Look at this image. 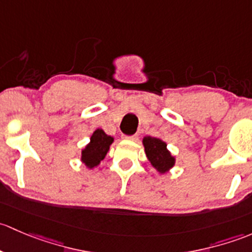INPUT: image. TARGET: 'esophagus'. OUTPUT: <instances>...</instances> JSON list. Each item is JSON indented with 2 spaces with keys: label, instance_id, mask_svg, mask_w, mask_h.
Returning a JSON list of instances; mask_svg holds the SVG:
<instances>
[{
  "label": "esophagus",
  "instance_id": "34e87169",
  "mask_svg": "<svg viewBox=\"0 0 252 252\" xmlns=\"http://www.w3.org/2000/svg\"><path fill=\"white\" fill-rule=\"evenodd\" d=\"M124 138L128 139V141H136V139L138 138V136H137V134H133V136H124Z\"/></svg>",
  "mask_w": 252,
  "mask_h": 252
}]
</instances>
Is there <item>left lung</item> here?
Segmentation results:
<instances>
[{
	"label": "left lung",
	"mask_w": 252,
	"mask_h": 252,
	"mask_svg": "<svg viewBox=\"0 0 252 252\" xmlns=\"http://www.w3.org/2000/svg\"><path fill=\"white\" fill-rule=\"evenodd\" d=\"M144 152L153 167L160 173L170 172L176 164V158L167 149V144L159 137L145 136L143 138Z\"/></svg>",
	"instance_id": "obj_1"
}]
</instances>
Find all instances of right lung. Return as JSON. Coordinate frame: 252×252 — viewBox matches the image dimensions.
Listing matches in <instances>:
<instances>
[{"label":"right lung","instance_id":"1","mask_svg":"<svg viewBox=\"0 0 252 252\" xmlns=\"http://www.w3.org/2000/svg\"><path fill=\"white\" fill-rule=\"evenodd\" d=\"M114 138L108 136L102 128H97L90 138V143L81 152V162L88 170L97 167L102 160L107 157L110 145L113 144Z\"/></svg>","mask_w":252,"mask_h":252}]
</instances>
